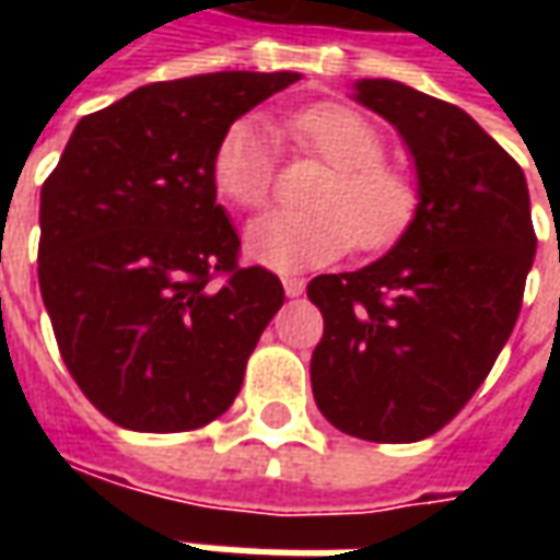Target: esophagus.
Here are the masks:
<instances>
[{"instance_id": "esophagus-1", "label": "esophagus", "mask_w": 560, "mask_h": 560, "mask_svg": "<svg viewBox=\"0 0 560 560\" xmlns=\"http://www.w3.org/2000/svg\"><path fill=\"white\" fill-rule=\"evenodd\" d=\"M281 284H284V293H288V296H303V291H305V281L303 279H296V276H288V279L281 281Z\"/></svg>"}]
</instances>
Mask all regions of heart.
I'll return each mask as SVG.
<instances>
[{
	"mask_svg": "<svg viewBox=\"0 0 560 560\" xmlns=\"http://www.w3.org/2000/svg\"><path fill=\"white\" fill-rule=\"evenodd\" d=\"M288 135L332 164L315 191V209H272L248 224V257L276 272L324 267L357 245L387 248L408 231L417 188L384 161V138L345 104H315L288 119ZM276 179V147L252 119L233 122L212 152V185L243 209L267 203Z\"/></svg>",
	"mask_w": 560,
	"mask_h": 560,
	"instance_id": "b5f03b06",
	"label": "heart"
}]
</instances>
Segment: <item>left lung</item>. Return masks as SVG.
Masks as SVG:
<instances>
[{"mask_svg": "<svg viewBox=\"0 0 560 560\" xmlns=\"http://www.w3.org/2000/svg\"><path fill=\"white\" fill-rule=\"evenodd\" d=\"M353 98L399 131L417 212L387 255L308 281L324 315L312 393L339 432L408 444L444 429L516 327L537 236L525 173L462 107L399 80Z\"/></svg>", "mask_w": 560, "mask_h": 560, "instance_id": "left-lung-1", "label": "left lung"}]
</instances>
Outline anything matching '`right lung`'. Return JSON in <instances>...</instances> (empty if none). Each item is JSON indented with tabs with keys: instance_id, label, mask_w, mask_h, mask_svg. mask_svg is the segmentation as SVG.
I'll return each instance as SVG.
<instances>
[{
	"instance_id": "obj_1",
	"label": "right lung",
	"mask_w": 560,
	"mask_h": 560,
	"mask_svg": "<svg viewBox=\"0 0 560 560\" xmlns=\"http://www.w3.org/2000/svg\"><path fill=\"white\" fill-rule=\"evenodd\" d=\"M296 71L164 80L83 116L42 188L38 284L83 396L122 429L191 432L228 411L284 303L236 264L215 203L221 135Z\"/></svg>"
}]
</instances>
